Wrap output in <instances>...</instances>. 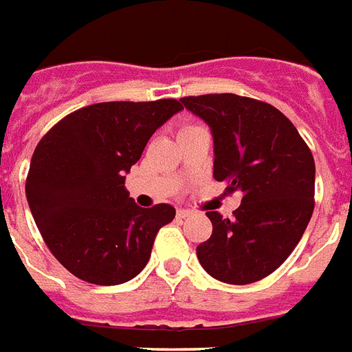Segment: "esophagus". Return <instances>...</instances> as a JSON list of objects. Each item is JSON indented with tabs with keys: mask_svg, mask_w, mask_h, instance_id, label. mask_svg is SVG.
I'll return each mask as SVG.
<instances>
[{
	"mask_svg": "<svg viewBox=\"0 0 352 352\" xmlns=\"http://www.w3.org/2000/svg\"><path fill=\"white\" fill-rule=\"evenodd\" d=\"M176 215H178V219H187V217L192 215V211H189V210H178V213H176Z\"/></svg>",
	"mask_w": 352,
	"mask_h": 352,
	"instance_id": "1",
	"label": "esophagus"
}]
</instances>
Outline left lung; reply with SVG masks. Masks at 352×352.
I'll return each mask as SVG.
<instances>
[{"label": "left lung", "instance_id": "left-lung-1", "mask_svg": "<svg viewBox=\"0 0 352 352\" xmlns=\"http://www.w3.org/2000/svg\"><path fill=\"white\" fill-rule=\"evenodd\" d=\"M213 135V178L241 191L232 219L208 211L213 232L197 247L206 273L226 284H252L276 271L297 247L314 213L316 163L286 115L237 94L179 100Z\"/></svg>", "mask_w": 352, "mask_h": 352}]
</instances>
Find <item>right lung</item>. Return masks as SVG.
Returning a JSON list of instances; mask_svg holds the SVG:
<instances>
[{"mask_svg":"<svg viewBox=\"0 0 352 352\" xmlns=\"http://www.w3.org/2000/svg\"><path fill=\"white\" fill-rule=\"evenodd\" d=\"M178 100L104 102L66 115L31 157L25 195L42 239L74 276L116 286L150 260L168 204L141 208L124 187L150 137L182 111Z\"/></svg>","mask_w":352,"mask_h":352,"instance_id":"add662e5","label":"right lung"}]
</instances>
